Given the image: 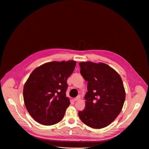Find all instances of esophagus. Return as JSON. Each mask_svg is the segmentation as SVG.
Instances as JSON below:
<instances>
[{"label": "esophagus", "instance_id": "obj_1", "mask_svg": "<svg viewBox=\"0 0 149 149\" xmlns=\"http://www.w3.org/2000/svg\"><path fill=\"white\" fill-rule=\"evenodd\" d=\"M80 99H81L80 95H78V96H77L76 98H74L73 100H74V101H78V100H79Z\"/></svg>", "mask_w": 149, "mask_h": 149}]
</instances>
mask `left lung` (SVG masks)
<instances>
[{
	"mask_svg": "<svg viewBox=\"0 0 149 149\" xmlns=\"http://www.w3.org/2000/svg\"><path fill=\"white\" fill-rule=\"evenodd\" d=\"M81 74L88 82L85 108L78 112L84 124L94 129L110 125L120 113L126 97L120 76L104 63H79Z\"/></svg>",
	"mask_w": 149,
	"mask_h": 149,
	"instance_id": "left-lung-1",
	"label": "left lung"
}]
</instances>
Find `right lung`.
Returning <instances> with one entry per match:
<instances>
[{
	"label": "right lung",
	"mask_w": 149,
	"mask_h": 149,
	"mask_svg": "<svg viewBox=\"0 0 149 149\" xmlns=\"http://www.w3.org/2000/svg\"><path fill=\"white\" fill-rule=\"evenodd\" d=\"M74 61L50 62L37 67L30 74L23 88L25 106L39 123H58L70 104L66 97L67 79L74 71Z\"/></svg>",
	"instance_id": "right-lung-1"
}]
</instances>
